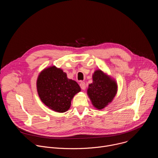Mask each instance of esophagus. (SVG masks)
<instances>
[{
    "label": "esophagus",
    "instance_id": "1",
    "mask_svg": "<svg viewBox=\"0 0 158 158\" xmlns=\"http://www.w3.org/2000/svg\"><path fill=\"white\" fill-rule=\"evenodd\" d=\"M79 85H80L81 88L82 90H85V89L86 87V85H85V83L84 82H81L80 84H79Z\"/></svg>",
    "mask_w": 158,
    "mask_h": 158
}]
</instances>
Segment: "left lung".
I'll use <instances>...</instances> for the list:
<instances>
[{
  "label": "left lung",
  "mask_w": 158,
  "mask_h": 158,
  "mask_svg": "<svg viewBox=\"0 0 158 158\" xmlns=\"http://www.w3.org/2000/svg\"><path fill=\"white\" fill-rule=\"evenodd\" d=\"M93 79V83L89 85L87 94L94 106L102 109L116 96L117 84L101 70L94 72Z\"/></svg>",
  "instance_id": "obj_1"
}]
</instances>
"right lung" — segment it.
Instances as JSON below:
<instances>
[{
	"label": "right lung",
	"mask_w": 158,
	"mask_h": 158,
	"mask_svg": "<svg viewBox=\"0 0 158 158\" xmlns=\"http://www.w3.org/2000/svg\"><path fill=\"white\" fill-rule=\"evenodd\" d=\"M37 88L42 102L57 112L68 110L74 96L81 91L76 81L67 79L66 73L55 66L40 73Z\"/></svg>",
	"instance_id": "1"
}]
</instances>
